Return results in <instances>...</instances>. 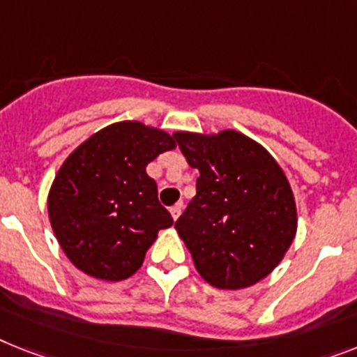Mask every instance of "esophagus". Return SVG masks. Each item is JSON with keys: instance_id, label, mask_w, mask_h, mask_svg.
Returning <instances> with one entry per match:
<instances>
[{"instance_id": "obj_1", "label": "esophagus", "mask_w": 357, "mask_h": 357, "mask_svg": "<svg viewBox=\"0 0 357 357\" xmlns=\"http://www.w3.org/2000/svg\"><path fill=\"white\" fill-rule=\"evenodd\" d=\"M169 213H172L173 220L178 219V217H181V213H182V204H175V206H173L172 210H169Z\"/></svg>"}]
</instances>
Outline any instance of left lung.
I'll list each match as a JSON object with an SVG mask.
<instances>
[{
  "mask_svg": "<svg viewBox=\"0 0 357 357\" xmlns=\"http://www.w3.org/2000/svg\"><path fill=\"white\" fill-rule=\"evenodd\" d=\"M175 137L200 173L176 234L211 287H252L272 273L296 237L297 208L287 175L261 144L234 129Z\"/></svg>",
  "mask_w": 357,
  "mask_h": 357,
  "instance_id": "left-lung-1",
  "label": "left lung"
}]
</instances>
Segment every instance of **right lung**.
I'll list each match as a JSON object with an SVG mask.
<instances>
[{"mask_svg":"<svg viewBox=\"0 0 357 357\" xmlns=\"http://www.w3.org/2000/svg\"><path fill=\"white\" fill-rule=\"evenodd\" d=\"M175 135L123 120L94 132L61 164L47 208L61 250L78 270L102 281L131 278L158 231L173 225L146 167L175 149Z\"/></svg>","mask_w":357,"mask_h":357,"instance_id":"1","label":"right lung"}]
</instances>
